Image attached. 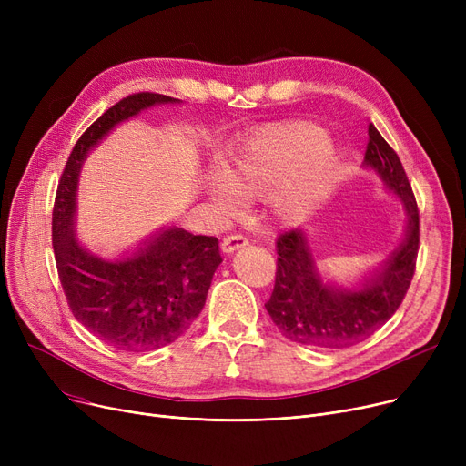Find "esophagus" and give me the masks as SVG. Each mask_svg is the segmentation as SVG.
<instances>
[{
    "label": "esophagus",
    "mask_w": 466,
    "mask_h": 466,
    "mask_svg": "<svg viewBox=\"0 0 466 466\" xmlns=\"http://www.w3.org/2000/svg\"><path fill=\"white\" fill-rule=\"evenodd\" d=\"M248 238L241 236V234H230L223 239V243H220V249H223V253H234L241 248L248 246Z\"/></svg>",
    "instance_id": "1"
}]
</instances>
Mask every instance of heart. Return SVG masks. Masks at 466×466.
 <instances>
[{
    "mask_svg": "<svg viewBox=\"0 0 466 466\" xmlns=\"http://www.w3.org/2000/svg\"><path fill=\"white\" fill-rule=\"evenodd\" d=\"M336 162L325 132L309 122H279L243 139L228 157L227 169H215L206 192L220 217L243 206V196L266 194L278 220L297 225L319 202Z\"/></svg>",
    "mask_w": 466,
    "mask_h": 466,
    "instance_id": "1",
    "label": "heart"
}]
</instances>
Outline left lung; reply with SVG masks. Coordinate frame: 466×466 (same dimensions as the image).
Wrapping results in <instances>:
<instances>
[{
    "instance_id": "left-lung-1",
    "label": "left lung",
    "mask_w": 466,
    "mask_h": 466,
    "mask_svg": "<svg viewBox=\"0 0 466 466\" xmlns=\"http://www.w3.org/2000/svg\"><path fill=\"white\" fill-rule=\"evenodd\" d=\"M364 166L400 198L408 215L404 239L359 287L344 289L321 279L306 232L295 228L281 234L276 243V285L264 306L281 334L297 344L341 350L364 341L393 317L411 283L420 249V209L399 155L372 122Z\"/></svg>"
}]
</instances>
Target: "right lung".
I'll return each mask as SVG.
<instances>
[{"mask_svg": "<svg viewBox=\"0 0 466 466\" xmlns=\"http://www.w3.org/2000/svg\"><path fill=\"white\" fill-rule=\"evenodd\" d=\"M176 102L155 92L122 97L79 137L56 190L53 248L69 309L94 336L122 351H151L176 341L202 311L213 274L223 262L217 238L183 228L162 230L116 260L92 255L76 238V194L88 151L120 122Z\"/></svg>", "mask_w": 466, "mask_h": 466, "instance_id": "add662e5", "label": "right lung"}]
</instances>
